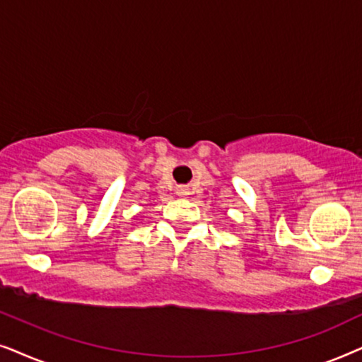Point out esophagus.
Masks as SVG:
<instances>
[{"label":"esophagus","mask_w":362,"mask_h":362,"mask_svg":"<svg viewBox=\"0 0 362 362\" xmlns=\"http://www.w3.org/2000/svg\"><path fill=\"white\" fill-rule=\"evenodd\" d=\"M189 194H190V190L187 189V187H178V189H177V195L178 197H187Z\"/></svg>","instance_id":"obj_1"}]
</instances>
